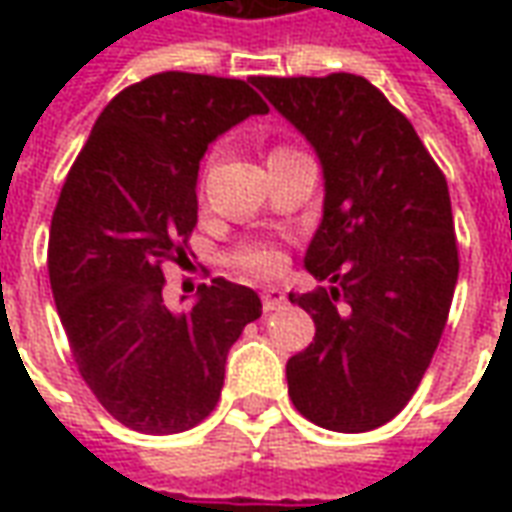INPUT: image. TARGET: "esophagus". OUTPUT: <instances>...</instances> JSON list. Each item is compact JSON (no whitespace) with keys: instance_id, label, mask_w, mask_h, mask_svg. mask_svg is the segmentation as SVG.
I'll return each instance as SVG.
<instances>
[{"instance_id":"34e87169","label":"esophagus","mask_w":512,"mask_h":512,"mask_svg":"<svg viewBox=\"0 0 512 512\" xmlns=\"http://www.w3.org/2000/svg\"><path fill=\"white\" fill-rule=\"evenodd\" d=\"M260 299H263V310L266 312H274V310H282L285 307V293L279 288H274V285H268V288H263V293H260Z\"/></svg>"}]
</instances>
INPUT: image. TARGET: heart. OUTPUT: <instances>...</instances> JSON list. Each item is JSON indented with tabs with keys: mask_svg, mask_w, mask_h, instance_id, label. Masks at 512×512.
<instances>
[{
	"mask_svg": "<svg viewBox=\"0 0 512 512\" xmlns=\"http://www.w3.org/2000/svg\"><path fill=\"white\" fill-rule=\"evenodd\" d=\"M279 150H288V147H279ZM233 263L249 274H274L282 268V252L274 244L255 241V244L241 246L233 255Z\"/></svg>",
	"mask_w": 512,
	"mask_h": 512,
	"instance_id": "1",
	"label": "heart"
}]
</instances>
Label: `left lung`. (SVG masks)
Segmentation results:
<instances>
[{"label":"left lung","mask_w":512,"mask_h":512,"mask_svg":"<svg viewBox=\"0 0 512 512\" xmlns=\"http://www.w3.org/2000/svg\"><path fill=\"white\" fill-rule=\"evenodd\" d=\"M323 164L326 197L304 266L332 288L290 293L315 337L288 359L301 417L365 433L397 417L428 370L458 282L450 191L414 126L356 73L257 76Z\"/></svg>","instance_id":"1"}]
</instances>
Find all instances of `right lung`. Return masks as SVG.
<instances>
[{"label": "right lung", "instance_id": "obj_1", "mask_svg": "<svg viewBox=\"0 0 512 512\" xmlns=\"http://www.w3.org/2000/svg\"><path fill=\"white\" fill-rule=\"evenodd\" d=\"M268 106L241 79L164 71L117 93L65 178L51 216L49 279L73 362L126 428L200 425L230 345L260 318L257 293L224 277L186 312L164 304V266L189 260L197 172L213 139Z\"/></svg>", "mask_w": 512, "mask_h": 512}]
</instances>
